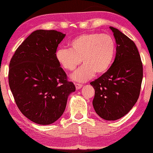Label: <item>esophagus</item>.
Wrapping results in <instances>:
<instances>
[{
  "instance_id": "esophagus-1",
  "label": "esophagus",
  "mask_w": 153,
  "mask_h": 153,
  "mask_svg": "<svg viewBox=\"0 0 153 153\" xmlns=\"http://www.w3.org/2000/svg\"><path fill=\"white\" fill-rule=\"evenodd\" d=\"M75 86H76V88L77 89H79L83 86V85L81 84V83H75Z\"/></svg>"
}]
</instances>
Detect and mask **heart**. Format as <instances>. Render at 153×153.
<instances>
[{"instance_id": "heart-1", "label": "heart", "mask_w": 153, "mask_h": 153, "mask_svg": "<svg viewBox=\"0 0 153 153\" xmlns=\"http://www.w3.org/2000/svg\"><path fill=\"white\" fill-rule=\"evenodd\" d=\"M70 49L59 48L57 61L65 70L73 71L81 63L83 65L71 76L74 80L85 82L94 76L102 75L110 68L115 53L113 38L107 34L89 32L75 37L69 42Z\"/></svg>"}]
</instances>
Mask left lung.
Listing matches in <instances>:
<instances>
[{
	"label": "left lung",
	"mask_w": 153,
	"mask_h": 153,
	"mask_svg": "<svg viewBox=\"0 0 153 153\" xmlns=\"http://www.w3.org/2000/svg\"><path fill=\"white\" fill-rule=\"evenodd\" d=\"M117 48L111 66L90 84L95 89L93 106L105 120L115 121L129 112L138 100L143 80V64L133 40L110 26Z\"/></svg>",
	"instance_id": "obj_1"
}]
</instances>
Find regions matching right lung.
Instances as JSON below:
<instances>
[{
	"mask_svg": "<svg viewBox=\"0 0 153 153\" xmlns=\"http://www.w3.org/2000/svg\"><path fill=\"white\" fill-rule=\"evenodd\" d=\"M65 36L56 30H36L10 59L8 83L14 101L21 113L35 123L50 125L58 120L69 95L76 91L56 58Z\"/></svg>",
	"mask_w": 153,
	"mask_h": 153,
	"instance_id": "right-lung-1",
	"label": "right lung"
}]
</instances>
